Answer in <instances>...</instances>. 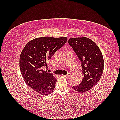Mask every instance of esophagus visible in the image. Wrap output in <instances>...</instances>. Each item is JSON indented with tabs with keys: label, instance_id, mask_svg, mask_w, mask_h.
Masks as SVG:
<instances>
[{
	"label": "esophagus",
	"instance_id": "1",
	"mask_svg": "<svg viewBox=\"0 0 120 120\" xmlns=\"http://www.w3.org/2000/svg\"><path fill=\"white\" fill-rule=\"evenodd\" d=\"M71 73H68V74H67L66 75H63V76H64L65 77H69L71 76Z\"/></svg>",
	"mask_w": 120,
	"mask_h": 120
}]
</instances>
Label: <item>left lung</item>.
Listing matches in <instances>:
<instances>
[{
	"mask_svg": "<svg viewBox=\"0 0 120 120\" xmlns=\"http://www.w3.org/2000/svg\"><path fill=\"white\" fill-rule=\"evenodd\" d=\"M68 42L80 61L82 68L81 82L72 88L84 93L95 86L101 78L104 65L102 53L98 46L87 38H71Z\"/></svg>",
	"mask_w": 120,
	"mask_h": 120,
	"instance_id": "left-lung-1",
	"label": "left lung"
}]
</instances>
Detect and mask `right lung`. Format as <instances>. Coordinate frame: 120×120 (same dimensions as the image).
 Here are the masks:
<instances>
[{
  "label": "right lung",
  "mask_w": 120,
  "mask_h": 120,
  "mask_svg": "<svg viewBox=\"0 0 120 120\" xmlns=\"http://www.w3.org/2000/svg\"><path fill=\"white\" fill-rule=\"evenodd\" d=\"M66 37H41L30 41L25 46L19 58L22 77L28 86L42 95L53 91L57 79L51 73L43 69L47 61L67 41Z\"/></svg>",
  "instance_id": "add662e5"
}]
</instances>
